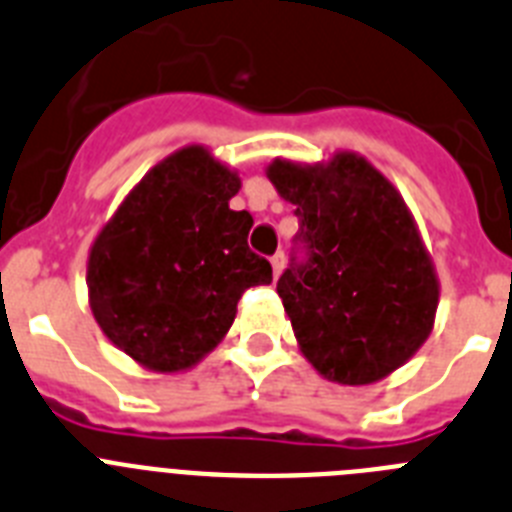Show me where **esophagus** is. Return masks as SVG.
<instances>
[{
	"mask_svg": "<svg viewBox=\"0 0 512 512\" xmlns=\"http://www.w3.org/2000/svg\"><path fill=\"white\" fill-rule=\"evenodd\" d=\"M270 265H273V275L278 278L283 270V265H286V255H283V252H275V255L270 257Z\"/></svg>",
	"mask_w": 512,
	"mask_h": 512,
	"instance_id": "esophagus-1",
	"label": "esophagus"
}]
</instances>
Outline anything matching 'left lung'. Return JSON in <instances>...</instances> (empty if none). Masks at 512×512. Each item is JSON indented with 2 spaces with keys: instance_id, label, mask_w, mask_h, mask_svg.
<instances>
[{
  "instance_id": "obj_1",
  "label": "left lung",
  "mask_w": 512,
  "mask_h": 512,
  "mask_svg": "<svg viewBox=\"0 0 512 512\" xmlns=\"http://www.w3.org/2000/svg\"><path fill=\"white\" fill-rule=\"evenodd\" d=\"M268 177L299 219L278 296L306 361L348 386L397 371L438 309L433 262L402 195L348 151L314 167L275 159Z\"/></svg>"
}]
</instances>
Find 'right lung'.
I'll return each mask as SVG.
<instances>
[{"label":"right lung","instance_id":"right-lung-1","mask_svg":"<svg viewBox=\"0 0 512 512\" xmlns=\"http://www.w3.org/2000/svg\"><path fill=\"white\" fill-rule=\"evenodd\" d=\"M237 190V172L188 146L131 190L92 244V314L141 366H195L229 332L242 293L273 281L247 244L252 216L229 208Z\"/></svg>","mask_w":512,"mask_h":512}]
</instances>
